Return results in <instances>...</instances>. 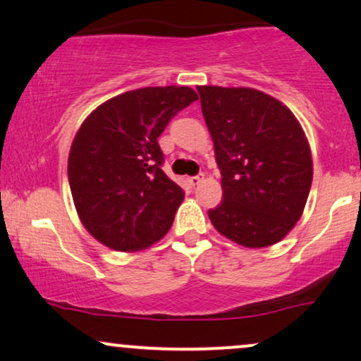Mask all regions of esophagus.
Returning a JSON list of instances; mask_svg holds the SVG:
<instances>
[{
  "instance_id": "1",
  "label": "esophagus",
  "mask_w": 361,
  "mask_h": 361,
  "mask_svg": "<svg viewBox=\"0 0 361 361\" xmlns=\"http://www.w3.org/2000/svg\"><path fill=\"white\" fill-rule=\"evenodd\" d=\"M204 176H194V177H189V184L190 185H199L202 182Z\"/></svg>"
}]
</instances>
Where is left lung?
Instances as JSON below:
<instances>
[{"label":"left lung","instance_id":"obj_1","mask_svg":"<svg viewBox=\"0 0 361 361\" xmlns=\"http://www.w3.org/2000/svg\"><path fill=\"white\" fill-rule=\"evenodd\" d=\"M221 169L222 199L212 226L244 247L279 243L303 216L313 159L295 114L247 87H197Z\"/></svg>","mask_w":361,"mask_h":361}]
</instances>
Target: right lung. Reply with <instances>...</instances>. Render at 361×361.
<instances>
[{"mask_svg": "<svg viewBox=\"0 0 361 361\" xmlns=\"http://www.w3.org/2000/svg\"><path fill=\"white\" fill-rule=\"evenodd\" d=\"M197 100L189 87H147L97 106L70 147L68 182L83 228L104 246L140 251L171 229L184 190L164 173L159 135Z\"/></svg>", "mask_w": 361, "mask_h": 361, "instance_id": "add662e5", "label": "right lung"}]
</instances>
